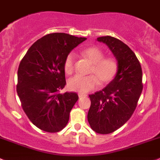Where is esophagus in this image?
Instances as JSON below:
<instances>
[{
	"label": "esophagus",
	"mask_w": 160,
	"mask_h": 160,
	"mask_svg": "<svg viewBox=\"0 0 160 160\" xmlns=\"http://www.w3.org/2000/svg\"><path fill=\"white\" fill-rule=\"evenodd\" d=\"M78 97H79V98H82V97L87 96V95H85V94H83V93H78Z\"/></svg>",
	"instance_id": "esophagus-1"
}]
</instances>
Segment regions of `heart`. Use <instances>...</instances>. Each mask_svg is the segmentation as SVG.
<instances>
[{"label": "heart", "mask_w": 160, "mask_h": 160, "mask_svg": "<svg viewBox=\"0 0 160 160\" xmlns=\"http://www.w3.org/2000/svg\"><path fill=\"white\" fill-rule=\"evenodd\" d=\"M81 55L86 58L92 64L88 73L92 75L82 76L75 75L68 82L71 91L86 93L95 89L99 85H107L115 78L118 65L114 58H105L102 51L98 47H89L82 51ZM75 55L73 52L68 54L64 61L65 73L72 75L75 71Z\"/></svg>", "instance_id": "obj_1"}]
</instances>
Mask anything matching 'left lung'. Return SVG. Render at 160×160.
Masks as SVG:
<instances>
[{"mask_svg": "<svg viewBox=\"0 0 160 160\" xmlns=\"http://www.w3.org/2000/svg\"><path fill=\"white\" fill-rule=\"evenodd\" d=\"M97 41L109 48L118 68L105 88L89 95L88 121L95 132L109 134L122 126L134 112L142 91V72L137 57L122 41L111 36L98 38Z\"/></svg>", "mask_w": 160, "mask_h": 160, "instance_id": "8db88e82", "label": "left lung"}]
</instances>
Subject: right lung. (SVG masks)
I'll return each mask as SVG.
<instances>
[{
	"label": "right lung",
	"instance_id": "obj_1",
	"mask_svg": "<svg viewBox=\"0 0 160 160\" xmlns=\"http://www.w3.org/2000/svg\"><path fill=\"white\" fill-rule=\"evenodd\" d=\"M65 33H52L38 39L21 59L17 92L23 110L38 129L58 132L65 127L78 101L75 92L60 91L66 85L64 61L86 40Z\"/></svg>",
	"mask_w": 160,
	"mask_h": 160
}]
</instances>
